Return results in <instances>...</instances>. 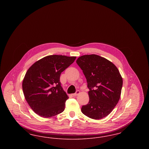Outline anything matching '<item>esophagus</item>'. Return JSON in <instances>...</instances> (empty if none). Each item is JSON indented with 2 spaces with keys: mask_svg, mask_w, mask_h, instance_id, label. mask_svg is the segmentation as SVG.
Returning a JSON list of instances; mask_svg holds the SVG:
<instances>
[{
  "mask_svg": "<svg viewBox=\"0 0 149 149\" xmlns=\"http://www.w3.org/2000/svg\"><path fill=\"white\" fill-rule=\"evenodd\" d=\"M79 94H80V91H77L75 93L72 94V96H73V97H75V96H77V95H79Z\"/></svg>",
  "mask_w": 149,
  "mask_h": 149,
  "instance_id": "1",
  "label": "esophagus"
}]
</instances>
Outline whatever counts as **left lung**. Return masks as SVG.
<instances>
[{
    "label": "left lung",
    "instance_id": "8db88e82",
    "mask_svg": "<svg viewBox=\"0 0 149 149\" xmlns=\"http://www.w3.org/2000/svg\"><path fill=\"white\" fill-rule=\"evenodd\" d=\"M76 63L86 79L89 89L88 104L82 113L94 120H100L113 111L120 98L123 80L114 64L99 55H85Z\"/></svg>",
    "mask_w": 149,
    "mask_h": 149
}]
</instances>
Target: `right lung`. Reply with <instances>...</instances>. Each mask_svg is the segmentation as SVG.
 I'll return each instance as SVG.
<instances>
[{
  "instance_id": "obj_1",
  "label": "right lung",
  "mask_w": 149,
  "mask_h": 149,
  "mask_svg": "<svg viewBox=\"0 0 149 149\" xmlns=\"http://www.w3.org/2000/svg\"><path fill=\"white\" fill-rule=\"evenodd\" d=\"M76 58L47 56L37 61L26 72L22 82L24 98L40 117L50 118L64 111L69 97L61 86L60 77Z\"/></svg>"
}]
</instances>
